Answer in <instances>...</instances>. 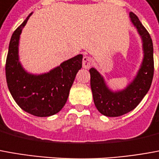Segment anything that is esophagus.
Here are the masks:
<instances>
[{
  "label": "esophagus",
  "mask_w": 159,
  "mask_h": 159,
  "mask_svg": "<svg viewBox=\"0 0 159 159\" xmlns=\"http://www.w3.org/2000/svg\"><path fill=\"white\" fill-rule=\"evenodd\" d=\"M91 65H92V59L90 58V57H88V56L83 57V68L89 69V68H90Z\"/></svg>",
  "instance_id": "esophagus-1"
}]
</instances>
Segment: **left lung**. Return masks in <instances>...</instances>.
I'll list each match as a JSON object with an SVG mask.
<instances>
[{"label": "left lung", "instance_id": "1", "mask_svg": "<svg viewBox=\"0 0 159 159\" xmlns=\"http://www.w3.org/2000/svg\"><path fill=\"white\" fill-rule=\"evenodd\" d=\"M130 20L141 38L143 59L136 76L123 89L113 90L103 76L95 68H90V87L97 110L107 117H118L134 110L149 91L153 78V45L149 33L139 18L129 13Z\"/></svg>", "mask_w": 159, "mask_h": 159}]
</instances>
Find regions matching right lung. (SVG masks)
Segmentation results:
<instances>
[{"label": "right lung", "instance_id": "obj_1", "mask_svg": "<svg viewBox=\"0 0 159 159\" xmlns=\"http://www.w3.org/2000/svg\"><path fill=\"white\" fill-rule=\"evenodd\" d=\"M32 14L11 37L6 62L7 83L21 109L34 116L48 117L58 113L65 105L76 73L82 68L83 55L78 54L64 61L45 73L26 71L20 61L19 45L22 30Z\"/></svg>", "mask_w": 159, "mask_h": 159}]
</instances>
